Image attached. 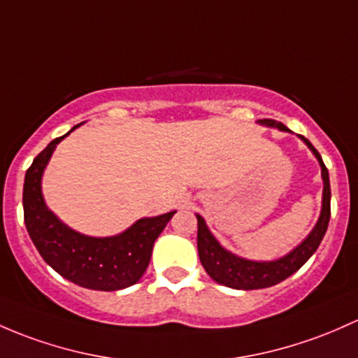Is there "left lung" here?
Masks as SVG:
<instances>
[{
	"mask_svg": "<svg viewBox=\"0 0 358 358\" xmlns=\"http://www.w3.org/2000/svg\"><path fill=\"white\" fill-rule=\"evenodd\" d=\"M257 123L259 125L269 127V129L292 131L283 123L274 122V120H257ZM299 137L312 150L315 159L319 161V166H321L322 185L324 187H322V206L317 223H315V227L312 228V231L308 233L306 238L295 248H292L288 254H285L283 257L274 259V261H250V259L240 257V255L227 250V248L217 242L216 236L210 233L204 217L201 214H195L197 216L199 259H201V264L204 266L206 273L216 283L235 289H259L273 287V285L281 283V281L287 280L288 276H292L293 273H296V271L302 268L308 259L312 257V254L317 250L322 238H324L331 216L329 173L328 168L322 163L321 154L315 150L314 145L306 137H302V135H299Z\"/></svg>",
	"mask_w": 358,
	"mask_h": 358,
	"instance_id": "1",
	"label": "left lung"
}]
</instances>
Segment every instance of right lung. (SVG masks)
<instances>
[{
	"instance_id": "right-lung-1",
	"label": "right lung",
	"mask_w": 358,
	"mask_h": 358,
	"mask_svg": "<svg viewBox=\"0 0 358 358\" xmlns=\"http://www.w3.org/2000/svg\"><path fill=\"white\" fill-rule=\"evenodd\" d=\"M80 125L51 141L25 173V227L41 257L65 280L89 289L116 292L131 287L144 276L154 242L176 210L141 217L113 236L84 235L63 223L44 201L43 175L56 145Z\"/></svg>"
}]
</instances>
